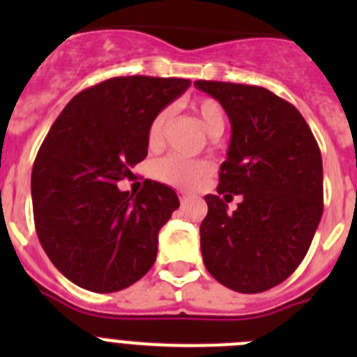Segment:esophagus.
I'll list each match as a JSON object with an SVG mask.
<instances>
[{"label": "esophagus", "instance_id": "34e87169", "mask_svg": "<svg viewBox=\"0 0 357 357\" xmlns=\"http://www.w3.org/2000/svg\"><path fill=\"white\" fill-rule=\"evenodd\" d=\"M178 198H181V202H182V204H184V202L189 198V195L184 193V191H181V193H178Z\"/></svg>", "mask_w": 357, "mask_h": 357}]
</instances>
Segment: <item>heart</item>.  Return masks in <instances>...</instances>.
Wrapping results in <instances>:
<instances>
[{
  "mask_svg": "<svg viewBox=\"0 0 357 357\" xmlns=\"http://www.w3.org/2000/svg\"><path fill=\"white\" fill-rule=\"evenodd\" d=\"M193 112L200 119L202 127L211 137L222 135L225 128V114H223L222 105L213 100V98H202L193 103ZM168 123V112L160 110L155 118L151 119L148 127V144L150 146H159L162 143L164 128ZM211 172V166L206 160H191L181 155H168L160 159L153 168V173L160 182L175 188L191 189L200 184Z\"/></svg>",
  "mask_w": 357,
  "mask_h": 357,
  "instance_id": "1",
  "label": "heart"
}]
</instances>
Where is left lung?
<instances>
[{"mask_svg":"<svg viewBox=\"0 0 357 357\" xmlns=\"http://www.w3.org/2000/svg\"><path fill=\"white\" fill-rule=\"evenodd\" d=\"M195 87L220 102L232 128L218 195H206L204 264L234 291H266L295 272L320 223V148L301 112L272 91L209 80ZM229 192L243 198L232 213Z\"/></svg>","mask_w":357,"mask_h":357,"instance_id":"8db88e82","label":"left lung"}]
</instances>
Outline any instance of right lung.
<instances>
[{
  "instance_id": "right-lung-1",
  "label": "right lung",
  "mask_w": 357,
  "mask_h": 357,
  "mask_svg": "<svg viewBox=\"0 0 357 357\" xmlns=\"http://www.w3.org/2000/svg\"><path fill=\"white\" fill-rule=\"evenodd\" d=\"M185 78L116 77L64 107L31 169L36 230L44 252L71 282L112 293L153 266L159 230L181 202L169 185L146 181L139 193L118 182L148 155V127L181 96Z\"/></svg>"
}]
</instances>
